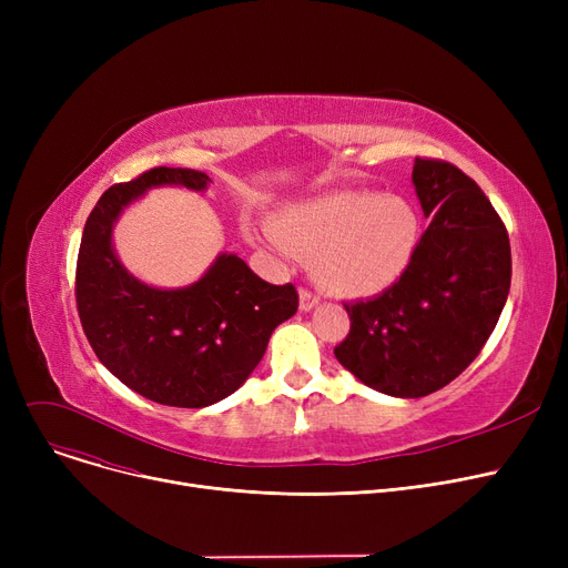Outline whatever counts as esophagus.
<instances>
[{"mask_svg": "<svg viewBox=\"0 0 568 568\" xmlns=\"http://www.w3.org/2000/svg\"><path fill=\"white\" fill-rule=\"evenodd\" d=\"M320 304V296L315 294V292H311L308 287H302L300 290V306H302V311H311V308H315Z\"/></svg>", "mask_w": 568, "mask_h": 568, "instance_id": "obj_1", "label": "esophagus"}]
</instances>
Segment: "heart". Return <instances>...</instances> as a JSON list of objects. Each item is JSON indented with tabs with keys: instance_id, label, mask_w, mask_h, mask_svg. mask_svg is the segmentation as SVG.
I'll use <instances>...</instances> for the list:
<instances>
[{
	"instance_id": "1",
	"label": "heart",
	"mask_w": 568,
	"mask_h": 568,
	"mask_svg": "<svg viewBox=\"0 0 568 568\" xmlns=\"http://www.w3.org/2000/svg\"><path fill=\"white\" fill-rule=\"evenodd\" d=\"M268 230L278 248L308 255L315 281L343 296L392 287L419 244L414 206L373 191H336L287 204Z\"/></svg>"
}]
</instances>
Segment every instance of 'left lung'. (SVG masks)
<instances>
[{
	"mask_svg": "<svg viewBox=\"0 0 568 568\" xmlns=\"http://www.w3.org/2000/svg\"><path fill=\"white\" fill-rule=\"evenodd\" d=\"M412 182L430 225L392 287L345 304L349 334L334 349L371 389L398 398L456 379L484 349L511 287L509 232L474 179L416 156Z\"/></svg>",
	"mask_w": 568,
	"mask_h": 568,
	"instance_id": "obj_1",
	"label": "left lung"
}]
</instances>
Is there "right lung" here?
<instances>
[{
    "label": "right lung",
    "mask_w": 568,
    "mask_h": 568,
    "mask_svg": "<svg viewBox=\"0 0 568 568\" xmlns=\"http://www.w3.org/2000/svg\"><path fill=\"white\" fill-rule=\"evenodd\" d=\"M191 168H152L110 186L89 214L75 264V304L101 364L135 394L170 407H206L234 394L260 364L274 329L300 308L292 283L272 285L236 255H221L193 285L156 290L119 264L110 232L146 189L202 191Z\"/></svg>",
    "instance_id": "right-lung-1"
}]
</instances>
